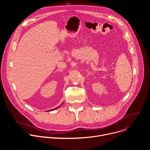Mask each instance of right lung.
I'll return each mask as SVG.
<instances>
[{
  "mask_svg": "<svg viewBox=\"0 0 150 150\" xmlns=\"http://www.w3.org/2000/svg\"><path fill=\"white\" fill-rule=\"evenodd\" d=\"M58 108H55V109H52V110H50L49 111H52V110H55V109H57Z\"/></svg>",
  "mask_w": 150,
  "mask_h": 150,
  "instance_id": "right-lung-1",
  "label": "right lung"
}]
</instances>
